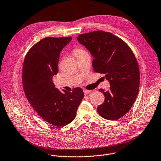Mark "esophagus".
I'll use <instances>...</instances> for the list:
<instances>
[{
	"label": "esophagus",
	"mask_w": 161,
	"mask_h": 161,
	"mask_svg": "<svg viewBox=\"0 0 161 161\" xmlns=\"http://www.w3.org/2000/svg\"><path fill=\"white\" fill-rule=\"evenodd\" d=\"M83 92H84L85 95H88V94H89L91 92L90 90H84Z\"/></svg>",
	"instance_id": "1"
}]
</instances>
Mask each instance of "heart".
I'll use <instances>...</instances> for the list:
<instances>
[{"mask_svg": "<svg viewBox=\"0 0 161 161\" xmlns=\"http://www.w3.org/2000/svg\"><path fill=\"white\" fill-rule=\"evenodd\" d=\"M85 51L81 48H80V47H76L74 50H73V54L74 55L77 57L78 56H79L80 54L85 53Z\"/></svg>", "mask_w": 161, "mask_h": 161, "instance_id": "1", "label": "heart"}]
</instances>
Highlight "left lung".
<instances>
[{
	"instance_id": "left-lung-1",
	"label": "left lung",
	"mask_w": 161,
	"mask_h": 161,
	"mask_svg": "<svg viewBox=\"0 0 161 161\" xmlns=\"http://www.w3.org/2000/svg\"><path fill=\"white\" fill-rule=\"evenodd\" d=\"M77 39L93 56L94 71L104 74L110 82L109 90H99L105 101L97 107L98 113L107 120L120 119L130 110L139 93L140 71L133 51L125 41L109 32L84 33Z\"/></svg>"
}]
</instances>
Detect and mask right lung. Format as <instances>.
Listing matches in <instances>:
<instances>
[{"label":"right lung","mask_w":161,"mask_h":161,"mask_svg":"<svg viewBox=\"0 0 161 161\" xmlns=\"http://www.w3.org/2000/svg\"><path fill=\"white\" fill-rule=\"evenodd\" d=\"M71 39L70 36L41 39L27 51L22 66V86L27 100L42 119L58 127L75 119L84 97L81 88L61 93L52 80L58 73L59 53Z\"/></svg>","instance_id":"1"}]
</instances>
